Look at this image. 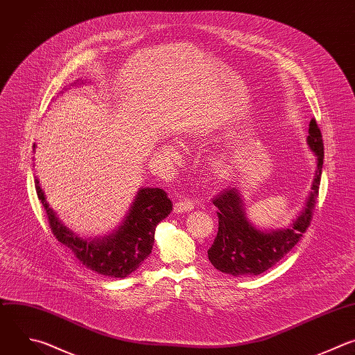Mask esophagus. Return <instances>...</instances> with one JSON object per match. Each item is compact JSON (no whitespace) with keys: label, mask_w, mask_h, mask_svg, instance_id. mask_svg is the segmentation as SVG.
Here are the masks:
<instances>
[{"label":"esophagus","mask_w":355,"mask_h":355,"mask_svg":"<svg viewBox=\"0 0 355 355\" xmlns=\"http://www.w3.org/2000/svg\"><path fill=\"white\" fill-rule=\"evenodd\" d=\"M193 208H194V201H191V200H189V198H183V200L175 202L173 211L176 212V214H182V212L191 211Z\"/></svg>","instance_id":"obj_1"}]
</instances>
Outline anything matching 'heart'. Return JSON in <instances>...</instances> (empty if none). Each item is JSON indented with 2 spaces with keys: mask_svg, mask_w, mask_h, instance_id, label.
Masks as SVG:
<instances>
[{
  "mask_svg": "<svg viewBox=\"0 0 355 355\" xmlns=\"http://www.w3.org/2000/svg\"><path fill=\"white\" fill-rule=\"evenodd\" d=\"M169 150H172L171 147H169ZM234 162H232V159L231 158H228V157H221V158H218L217 161H214V164H212V166H214V171L220 175V176H225V175H228L231 171H232V165Z\"/></svg>",
  "mask_w": 355,
  "mask_h": 355,
  "instance_id": "heart-1",
  "label": "heart"
}]
</instances>
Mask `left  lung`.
I'll return each mask as SVG.
<instances>
[{"instance_id": "left-lung-1", "label": "left lung", "mask_w": 355, "mask_h": 355, "mask_svg": "<svg viewBox=\"0 0 355 355\" xmlns=\"http://www.w3.org/2000/svg\"><path fill=\"white\" fill-rule=\"evenodd\" d=\"M306 144L316 157L312 191L290 227L272 231L257 228L248 218L239 183L225 189L212 201L218 208V234L207 253L217 270L235 277L259 275L277 264L301 241L311 224L323 166V141L316 120L309 123Z\"/></svg>"}]
</instances>
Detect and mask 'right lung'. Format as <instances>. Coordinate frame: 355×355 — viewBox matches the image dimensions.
Wrapping results in <instances>:
<instances>
[{
	"label": "right lung",
	"instance_id": "add662e5",
	"mask_svg": "<svg viewBox=\"0 0 355 355\" xmlns=\"http://www.w3.org/2000/svg\"><path fill=\"white\" fill-rule=\"evenodd\" d=\"M85 84L77 81L74 85ZM36 144H33V151ZM37 197L42 201L54 236L67 246L87 268L113 278H124L150 256L155 241V228L172 211V201L159 187H139L121 224L105 236L83 238L69 230L49 205L44 191L35 178Z\"/></svg>",
	"mask_w": 355,
	"mask_h": 355
}]
</instances>
